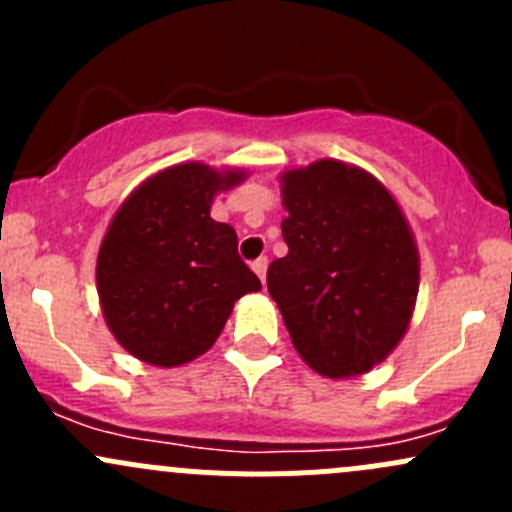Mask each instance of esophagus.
<instances>
[{"label": "esophagus", "mask_w": 512, "mask_h": 512, "mask_svg": "<svg viewBox=\"0 0 512 512\" xmlns=\"http://www.w3.org/2000/svg\"><path fill=\"white\" fill-rule=\"evenodd\" d=\"M267 265H270V262H267V257H257V260L252 262V270L257 272V277L262 280V285H265V280H267Z\"/></svg>", "instance_id": "1"}]
</instances>
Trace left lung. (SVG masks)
<instances>
[{"label":"left lung","instance_id":"obj_1","mask_svg":"<svg viewBox=\"0 0 512 512\" xmlns=\"http://www.w3.org/2000/svg\"><path fill=\"white\" fill-rule=\"evenodd\" d=\"M289 252L267 270L297 354L317 374L374 369L404 339L418 294V247L381 180L322 158L280 175Z\"/></svg>","mask_w":512,"mask_h":512}]
</instances>
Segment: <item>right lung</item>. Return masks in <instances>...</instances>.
<instances>
[{
	"label": "right lung",
	"instance_id": "obj_1",
	"mask_svg": "<svg viewBox=\"0 0 512 512\" xmlns=\"http://www.w3.org/2000/svg\"><path fill=\"white\" fill-rule=\"evenodd\" d=\"M240 168L170 165L143 180L113 215L96 260L101 312L116 342L146 364H188L208 352L240 297L260 292L230 225L210 218Z\"/></svg>",
	"mask_w": 512,
	"mask_h": 512
}]
</instances>
